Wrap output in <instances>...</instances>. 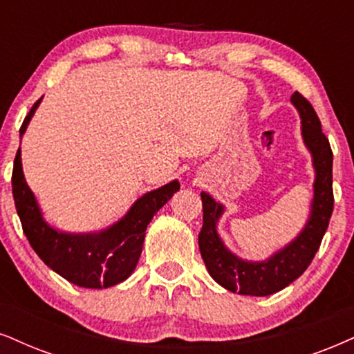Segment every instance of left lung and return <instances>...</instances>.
I'll list each match as a JSON object with an SVG mask.
<instances>
[{"label":"left lung","instance_id":"1","mask_svg":"<svg viewBox=\"0 0 354 354\" xmlns=\"http://www.w3.org/2000/svg\"><path fill=\"white\" fill-rule=\"evenodd\" d=\"M290 102L302 120L304 142L310 151L315 169L310 216L299 236L274 252L269 259L261 263L244 261L225 246L216 231L225 207L205 192L200 194L203 203V226L198 234L200 254L210 276L221 287L241 295L264 297L276 294L302 276L320 248L333 212V152L330 142L322 133V123L308 100L295 91Z\"/></svg>","mask_w":354,"mask_h":354}]
</instances>
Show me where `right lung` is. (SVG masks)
I'll list each match as a JSON object with an SVG mask.
<instances>
[{
  "label": "right lung",
  "instance_id": "right-lung-1",
  "mask_svg": "<svg viewBox=\"0 0 354 354\" xmlns=\"http://www.w3.org/2000/svg\"><path fill=\"white\" fill-rule=\"evenodd\" d=\"M39 98L24 118L19 129L23 138L30 118L36 113ZM12 197L23 231L36 254L59 276L86 289H106L128 279L136 269L142 251L146 228L152 216L180 189L177 180L151 190L138 198L128 213L98 233H64L44 220L32 190L26 184L17 149L12 167Z\"/></svg>",
  "mask_w": 354,
  "mask_h": 354
}]
</instances>
